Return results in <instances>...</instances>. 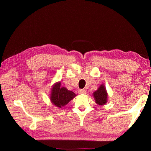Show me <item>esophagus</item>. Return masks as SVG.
Here are the masks:
<instances>
[{"mask_svg":"<svg viewBox=\"0 0 151 151\" xmlns=\"http://www.w3.org/2000/svg\"><path fill=\"white\" fill-rule=\"evenodd\" d=\"M78 93L80 94H84L86 93V91L85 89H79Z\"/></svg>","mask_w":151,"mask_h":151,"instance_id":"obj_1","label":"esophagus"}]
</instances>
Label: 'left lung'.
Instances as JSON below:
<instances>
[{
  "instance_id": "1",
  "label": "left lung",
  "mask_w": 151,
  "mask_h": 151,
  "mask_svg": "<svg viewBox=\"0 0 151 151\" xmlns=\"http://www.w3.org/2000/svg\"><path fill=\"white\" fill-rule=\"evenodd\" d=\"M95 101L99 105H104L108 101V93L106 88L103 84L100 86L98 90L93 93Z\"/></svg>"
}]
</instances>
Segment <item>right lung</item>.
<instances>
[{
	"mask_svg": "<svg viewBox=\"0 0 151 151\" xmlns=\"http://www.w3.org/2000/svg\"><path fill=\"white\" fill-rule=\"evenodd\" d=\"M60 82L55 83L52 88L50 101L58 108H62L74 98L76 94L68 91L65 87H61Z\"/></svg>",
	"mask_w": 151,
	"mask_h": 151,
	"instance_id": "add662e5",
	"label": "right lung"
}]
</instances>
